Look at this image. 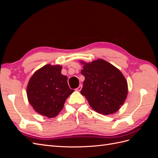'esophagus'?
Wrapping results in <instances>:
<instances>
[{
  "instance_id": "34e87169",
  "label": "esophagus",
  "mask_w": 158,
  "mask_h": 158,
  "mask_svg": "<svg viewBox=\"0 0 158 158\" xmlns=\"http://www.w3.org/2000/svg\"><path fill=\"white\" fill-rule=\"evenodd\" d=\"M82 85L80 84V85H79V86H78L77 88L75 89V90L77 91V92H80V91L81 89H82Z\"/></svg>"
}]
</instances>
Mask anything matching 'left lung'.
I'll list each match as a JSON object with an SVG mask.
<instances>
[{
	"label": "left lung",
	"instance_id": "8db88e82",
	"mask_svg": "<svg viewBox=\"0 0 158 158\" xmlns=\"http://www.w3.org/2000/svg\"><path fill=\"white\" fill-rule=\"evenodd\" d=\"M81 63L84 64L81 74L85 77L81 94L96 112L105 115L117 112L127 96L125 76L115 66L103 59Z\"/></svg>",
	"mask_w": 158,
	"mask_h": 158
}]
</instances>
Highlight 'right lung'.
Instances as JSON below:
<instances>
[{
	"mask_svg": "<svg viewBox=\"0 0 158 158\" xmlns=\"http://www.w3.org/2000/svg\"><path fill=\"white\" fill-rule=\"evenodd\" d=\"M62 66L46 64L33 74L27 87L29 103L41 115L56 117L64 107L66 99L74 92L61 74Z\"/></svg>",
	"mask_w": 158,
	"mask_h": 158,
	"instance_id": "add662e5",
	"label": "right lung"
}]
</instances>
